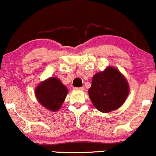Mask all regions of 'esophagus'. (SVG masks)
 I'll list each match as a JSON object with an SVG mask.
<instances>
[{
    "label": "esophagus",
    "mask_w": 156,
    "mask_h": 156,
    "mask_svg": "<svg viewBox=\"0 0 156 156\" xmlns=\"http://www.w3.org/2000/svg\"><path fill=\"white\" fill-rule=\"evenodd\" d=\"M74 89H76V90H80V91H84V87H79V88H74Z\"/></svg>",
    "instance_id": "esophagus-1"
}]
</instances>
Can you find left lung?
Masks as SVG:
<instances>
[{
	"instance_id": "1",
	"label": "left lung",
	"mask_w": 156,
	"mask_h": 156,
	"mask_svg": "<svg viewBox=\"0 0 156 156\" xmlns=\"http://www.w3.org/2000/svg\"><path fill=\"white\" fill-rule=\"evenodd\" d=\"M88 94L97 109L108 113L123 105L129 94V84L118 69L109 66L93 76Z\"/></svg>"
}]
</instances>
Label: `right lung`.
<instances>
[{
	"mask_svg": "<svg viewBox=\"0 0 156 156\" xmlns=\"http://www.w3.org/2000/svg\"><path fill=\"white\" fill-rule=\"evenodd\" d=\"M67 94V87L57 77H50L40 82L35 90L38 102L50 112L60 109Z\"/></svg>",
	"mask_w": 156,
	"mask_h": 156,
	"instance_id": "right-lung-1",
	"label": "right lung"
}]
</instances>
